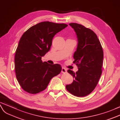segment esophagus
<instances>
[{
  "instance_id": "1",
  "label": "esophagus",
  "mask_w": 120,
  "mask_h": 120,
  "mask_svg": "<svg viewBox=\"0 0 120 120\" xmlns=\"http://www.w3.org/2000/svg\"><path fill=\"white\" fill-rule=\"evenodd\" d=\"M61 72H62V73H66L67 72V69L65 68H63V67H62V70H61Z\"/></svg>"
}]
</instances>
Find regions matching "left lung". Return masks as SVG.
Returning a JSON list of instances; mask_svg holds the SVG:
<instances>
[{
	"label": "left lung",
	"mask_w": 120,
	"mask_h": 120,
	"mask_svg": "<svg viewBox=\"0 0 120 120\" xmlns=\"http://www.w3.org/2000/svg\"><path fill=\"white\" fill-rule=\"evenodd\" d=\"M78 40V47L73 55V63L78 66L75 73L67 72L75 78L72 83L66 86L67 90L77 97L90 94L98 84L102 73L103 51L97 35L91 29L78 23H70Z\"/></svg>",
	"instance_id": "8db88e82"
}]
</instances>
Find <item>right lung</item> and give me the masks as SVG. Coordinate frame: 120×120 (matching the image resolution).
Here are the masks:
<instances>
[{"mask_svg": "<svg viewBox=\"0 0 120 120\" xmlns=\"http://www.w3.org/2000/svg\"><path fill=\"white\" fill-rule=\"evenodd\" d=\"M67 26L42 22L31 27L21 38L15 53V69L18 82L27 93L44 91L51 79L60 73V65L43 62L41 57L50 50L55 34Z\"/></svg>", "mask_w": 120, "mask_h": 120, "instance_id": "obj_1", "label": "right lung"}]
</instances>
